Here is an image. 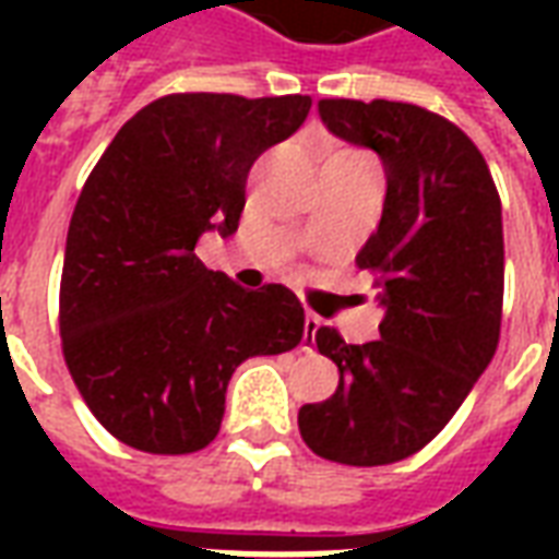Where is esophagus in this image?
Here are the masks:
<instances>
[{"label": "esophagus", "instance_id": "obj_1", "mask_svg": "<svg viewBox=\"0 0 559 559\" xmlns=\"http://www.w3.org/2000/svg\"><path fill=\"white\" fill-rule=\"evenodd\" d=\"M308 326H311V329H314V326H320V317L308 314Z\"/></svg>", "mask_w": 559, "mask_h": 559}]
</instances>
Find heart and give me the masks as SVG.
<instances>
[{
	"mask_svg": "<svg viewBox=\"0 0 559 559\" xmlns=\"http://www.w3.org/2000/svg\"><path fill=\"white\" fill-rule=\"evenodd\" d=\"M356 155H362V152H356V148H335V152H332V155H329V158H326V164H329V160L356 158Z\"/></svg>",
	"mask_w": 559,
	"mask_h": 559,
	"instance_id": "heart-1",
	"label": "heart"
}]
</instances>
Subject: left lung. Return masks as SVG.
<instances>
[{
  "label": "left lung",
  "mask_w": 559,
  "mask_h": 559,
  "mask_svg": "<svg viewBox=\"0 0 559 559\" xmlns=\"http://www.w3.org/2000/svg\"><path fill=\"white\" fill-rule=\"evenodd\" d=\"M317 110L386 167L383 218L356 254L386 317L368 344L317 329V350L341 377L332 399L299 411V433L326 461L380 467L431 443L497 350L500 194L476 143L445 116L383 98H323Z\"/></svg>",
  "instance_id": "obj_1"
}]
</instances>
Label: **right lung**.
Masks as SVG:
<instances>
[{"label":"right lung","instance_id":"right-lung-1","mask_svg":"<svg viewBox=\"0 0 559 559\" xmlns=\"http://www.w3.org/2000/svg\"><path fill=\"white\" fill-rule=\"evenodd\" d=\"M308 110V95H164L90 173L68 227L59 335L74 386L119 443L203 449L221 431L233 371L293 350L311 329L284 284L245 290L194 254L206 230L239 227L254 160Z\"/></svg>","mask_w":559,"mask_h":559}]
</instances>
